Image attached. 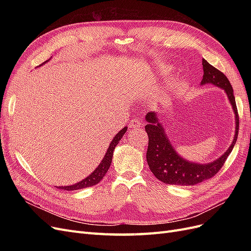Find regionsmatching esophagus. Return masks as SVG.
<instances>
[{"instance_id": "esophagus-1", "label": "esophagus", "mask_w": 251, "mask_h": 251, "mask_svg": "<svg viewBox=\"0 0 251 251\" xmlns=\"http://www.w3.org/2000/svg\"><path fill=\"white\" fill-rule=\"evenodd\" d=\"M143 126V121L141 119L138 118H133L131 120V124H130V127L131 128H136V127H140Z\"/></svg>"}]
</instances>
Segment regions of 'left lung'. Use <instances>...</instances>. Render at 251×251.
Masks as SVG:
<instances>
[{
    "instance_id": "8db88e82",
    "label": "left lung",
    "mask_w": 251,
    "mask_h": 251,
    "mask_svg": "<svg viewBox=\"0 0 251 251\" xmlns=\"http://www.w3.org/2000/svg\"><path fill=\"white\" fill-rule=\"evenodd\" d=\"M202 65L204 73L201 85L203 86L205 83H211V85L224 90V92L228 97L235 119L233 140L225 153L212 162L203 164L191 162L182 158L176 151V149L166 135L163 125L159 120V114L149 112L146 115V120L148 123L146 126V131L149 136L147 161L150 170L155 175V177L165 184L195 185L214 177L221 170L227 157L231 153L238 138L239 115L230 82L221 71L212 67L204 58L202 59Z\"/></svg>"
}]
</instances>
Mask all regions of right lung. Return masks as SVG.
Listing matches in <instances>:
<instances>
[{
  "label": "right lung",
  "instance_id": "add662e5",
  "mask_svg": "<svg viewBox=\"0 0 251 251\" xmlns=\"http://www.w3.org/2000/svg\"><path fill=\"white\" fill-rule=\"evenodd\" d=\"M46 62H48V60H46ZM46 62H45L44 64H46ZM126 130H127V127L125 126L123 130L119 131L115 136H114V138L111 141L110 146L107 150V153H105L101 162L98 164V166L93 171L92 174H90L87 178L79 181L78 183L68 185V186H57V187L59 189H64V191H77V189L93 186V185L97 184L98 182H100L110 168L111 162H112V158H113V151H114V150H115L119 140L124 137V135L126 132Z\"/></svg>",
  "mask_w": 251,
  "mask_h": 251
}]
</instances>
